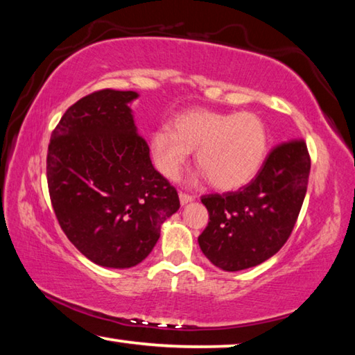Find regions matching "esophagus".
<instances>
[{
    "instance_id": "esophagus-1",
    "label": "esophagus",
    "mask_w": 355,
    "mask_h": 355,
    "mask_svg": "<svg viewBox=\"0 0 355 355\" xmlns=\"http://www.w3.org/2000/svg\"><path fill=\"white\" fill-rule=\"evenodd\" d=\"M189 202H192V196L184 194V192H180V203H182V205H186V203H189Z\"/></svg>"
}]
</instances>
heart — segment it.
I'll use <instances>...</instances> for the list:
<instances>
[{
    "mask_svg": "<svg viewBox=\"0 0 355 355\" xmlns=\"http://www.w3.org/2000/svg\"><path fill=\"white\" fill-rule=\"evenodd\" d=\"M269 130L255 112L196 107L175 117L171 130H156L150 150L158 171L175 180L192 150L202 177L213 188L236 191L249 184L266 159Z\"/></svg>",
    "mask_w": 355,
    "mask_h": 355,
    "instance_id": "b5f03b06",
    "label": "heart"
}]
</instances>
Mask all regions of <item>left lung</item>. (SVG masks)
Segmentation results:
<instances>
[{
    "label": "left lung",
    "mask_w": 355,
    "mask_h": 355,
    "mask_svg": "<svg viewBox=\"0 0 355 355\" xmlns=\"http://www.w3.org/2000/svg\"><path fill=\"white\" fill-rule=\"evenodd\" d=\"M309 175L307 146L290 141L268 155L248 186L202 197L209 214L199 236L203 255L222 271L235 272L277 254L297 220Z\"/></svg>",
    "instance_id": "1"
}]
</instances>
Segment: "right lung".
Instances as JSON below:
<instances>
[{
	"mask_svg": "<svg viewBox=\"0 0 355 355\" xmlns=\"http://www.w3.org/2000/svg\"><path fill=\"white\" fill-rule=\"evenodd\" d=\"M133 91L94 92L71 105L48 146L46 180L59 225L92 263L139 264L178 211L173 186L155 169L137 135Z\"/></svg>",
	"mask_w": 355,
	"mask_h": 355,
	"instance_id": "obj_1",
	"label": "right lung"
}]
</instances>
